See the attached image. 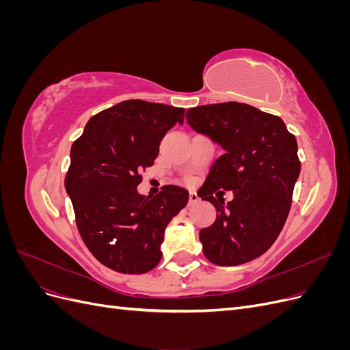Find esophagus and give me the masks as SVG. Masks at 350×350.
I'll return each mask as SVG.
<instances>
[{
	"instance_id": "obj_1",
	"label": "esophagus",
	"mask_w": 350,
	"mask_h": 350,
	"mask_svg": "<svg viewBox=\"0 0 350 350\" xmlns=\"http://www.w3.org/2000/svg\"><path fill=\"white\" fill-rule=\"evenodd\" d=\"M198 201H200V197L197 196V193H194V191L189 193V198H188V204H189V206L198 203Z\"/></svg>"
}]
</instances>
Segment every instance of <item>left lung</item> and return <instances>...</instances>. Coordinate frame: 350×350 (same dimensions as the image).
<instances>
[{
	"label": "left lung",
	"instance_id": "obj_1",
	"mask_svg": "<svg viewBox=\"0 0 350 350\" xmlns=\"http://www.w3.org/2000/svg\"><path fill=\"white\" fill-rule=\"evenodd\" d=\"M187 118L194 131L225 150L197 191L217 213L213 225L200 230L206 258L217 266H239L260 257L289 215L301 172L295 135L279 116L239 102L191 108ZM221 189L234 193L226 205L218 196Z\"/></svg>",
	"mask_w": 350,
	"mask_h": 350
}]
</instances>
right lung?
<instances>
[{"label":"right lung","instance_id":"1","mask_svg":"<svg viewBox=\"0 0 350 350\" xmlns=\"http://www.w3.org/2000/svg\"><path fill=\"white\" fill-rule=\"evenodd\" d=\"M184 113L163 103L124 100L92 116L72 143L66 189L80 237L103 266L143 274L161 261L165 229L187 206L188 191L166 185L150 198L137 185Z\"/></svg>","mask_w":350,"mask_h":350}]
</instances>
